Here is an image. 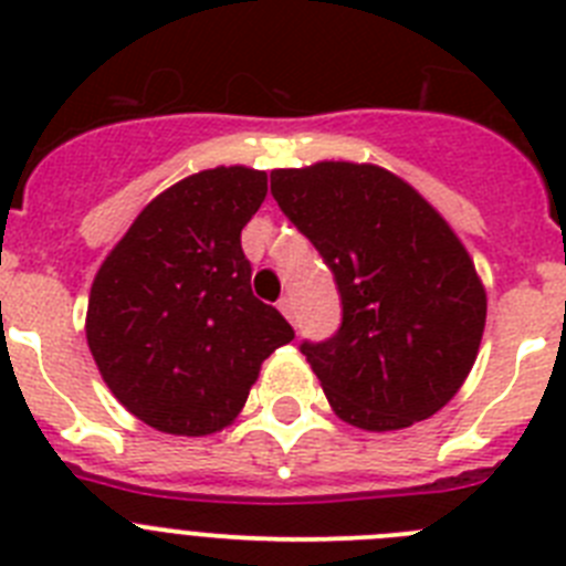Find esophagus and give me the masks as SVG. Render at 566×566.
Listing matches in <instances>:
<instances>
[{"instance_id": "34e87169", "label": "esophagus", "mask_w": 566, "mask_h": 566, "mask_svg": "<svg viewBox=\"0 0 566 566\" xmlns=\"http://www.w3.org/2000/svg\"><path fill=\"white\" fill-rule=\"evenodd\" d=\"M280 312L286 314V317L294 323V317H297V308H294V300H292V297H283V300H280Z\"/></svg>"}]
</instances>
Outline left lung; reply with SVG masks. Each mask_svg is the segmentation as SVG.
Masks as SVG:
<instances>
[{
	"label": "left lung",
	"mask_w": 566,
	"mask_h": 566,
	"mask_svg": "<svg viewBox=\"0 0 566 566\" xmlns=\"http://www.w3.org/2000/svg\"><path fill=\"white\" fill-rule=\"evenodd\" d=\"M272 195L343 300L337 334L300 345L334 413L365 431L433 417L476 363L488 317L462 240L411 184L374 164L274 169Z\"/></svg>",
	"instance_id": "obj_1"
}]
</instances>
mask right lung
Masks as SVG:
<instances>
[{"label": "right lung", "instance_id": "obj_1", "mask_svg": "<svg viewBox=\"0 0 566 566\" xmlns=\"http://www.w3.org/2000/svg\"><path fill=\"white\" fill-rule=\"evenodd\" d=\"M266 198V172L189 175L133 221L98 269L87 345L115 399L175 437L221 431L247 405L260 365L294 339L252 294L240 229Z\"/></svg>", "mask_w": 566, "mask_h": 566}]
</instances>
